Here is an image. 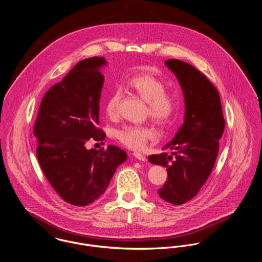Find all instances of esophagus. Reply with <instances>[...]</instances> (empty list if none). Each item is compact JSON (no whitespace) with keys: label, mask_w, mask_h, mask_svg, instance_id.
I'll return each mask as SVG.
<instances>
[{"label":"esophagus","mask_w":262,"mask_h":262,"mask_svg":"<svg viewBox=\"0 0 262 262\" xmlns=\"http://www.w3.org/2000/svg\"><path fill=\"white\" fill-rule=\"evenodd\" d=\"M134 155V157L137 159V160H139V161H145V157L143 155V154H141V152H134L133 154Z\"/></svg>","instance_id":"34e87169"}]
</instances>
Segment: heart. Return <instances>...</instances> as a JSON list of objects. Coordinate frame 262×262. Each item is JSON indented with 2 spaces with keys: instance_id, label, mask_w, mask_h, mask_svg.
Segmentation results:
<instances>
[{
  "instance_id": "obj_1",
  "label": "heart",
  "mask_w": 262,
  "mask_h": 262,
  "mask_svg": "<svg viewBox=\"0 0 262 262\" xmlns=\"http://www.w3.org/2000/svg\"><path fill=\"white\" fill-rule=\"evenodd\" d=\"M126 85L147 103L146 116L159 125L170 123L180 110V95L176 91L166 89V83L154 74L135 75L127 80ZM120 100L121 92L119 89L114 90L107 97L104 111L110 118H117ZM116 137L122 145L134 149H141L156 137V134L149 126L130 124L117 129Z\"/></svg>"
}]
</instances>
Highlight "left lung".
Returning a JSON list of instances; mask_svg holds the SVG:
<instances>
[{
    "label": "left lung",
    "mask_w": 262,
    "mask_h": 262,
    "mask_svg": "<svg viewBox=\"0 0 262 262\" xmlns=\"http://www.w3.org/2000/svg\"><path fill=\"white\" fill-rule=\"evenodd\" d=\"M165 63L183 89L185 121L173 141L163 147L173 156L165 151L149 156L148 161L167 168L168 180L159 189V196L177 206L194 198L211 174L225 120L219 92L202 72L179 59Z\"/></svg>",
    "instance_id": "1"
}]
</instances>
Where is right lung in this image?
Returning a JSON list of instances; mask_svg holds the SVG:
<instances>
[{
	"instance_id": "right-lung-1",
	"label": "right lung",
	"mask_w": 262,
	"mask_h": 262,
	"mask_svg": "<svg viewBox=\"0 0 262 262\" xmlns=\"http://www.w3.org/2000/svg\"><path fill=\"white\" fill-rule=\"evenodd\" d=\"M105 63L97 56L79 61L45 93L34 123L39 165L59 196L74 206L98 199L127 158L116 145L85 147L89 140L105 139L97 126L103 85L98 69Z\"/></svg>"
}]
</instances>
